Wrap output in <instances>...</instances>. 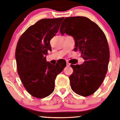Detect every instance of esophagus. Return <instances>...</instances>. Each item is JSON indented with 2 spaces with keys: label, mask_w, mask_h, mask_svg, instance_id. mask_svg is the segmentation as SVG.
<instances>
[{
  "label": "esophagus",
  "mask_w": 120,
  "mask_h": 120,
  "mask_svg": "<svg viewBox=\"0 0 120 120\" xmlns=\"http://www.w3.org/2000/svg\"><path fill=\"white\" fill-rule=\"evenodd\" d=\"M66 65H67V66L69 67L70 66V64L69 62H66Z\"/></svg>",
  "instance_id": "1"
}]
</instances>
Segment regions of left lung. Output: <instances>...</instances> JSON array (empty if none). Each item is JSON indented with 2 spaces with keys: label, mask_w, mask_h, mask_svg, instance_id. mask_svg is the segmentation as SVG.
I'll return each instance as SVG.
<instances>
[{
  "label": "left lung",
  "mask_w": 120,
  "mask_h": 120,
  "mask_svg": "<svg viewBox=\"0 0 120 120\" xmlns=\"http://www.w3.org/2000/svg\"><path fill=\"white\" fill-rule=\"evenodd\" d=\"M73 37L74 51H79L84 60L83 64L73 65L70 76L71 87L83 96L92 95L100 87L105 77L109 61V49L103 30L95 22L83 16L66 17L60 28Z\"/></svg>",
  "instance_id": "1"
}]
</instances>
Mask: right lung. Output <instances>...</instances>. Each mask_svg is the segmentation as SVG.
<instances>
[{
    "instance_id": "1",
    "label": "right lung",
    "mask_w": 120,
    "mask_h": 120,
    "mask_svg": "<svg viewBox=\"0 0 120 120\" xmlns=\"http://www.w3.org/2000/svg\"><path fill=\"white\" fill-rule=\"evenodd\" d=\"M64 19L39 20L25 30L17 42V72L25 89L35 98L42 99L53 92L55 79L66 66L64 60L53 65L46 59L48 51L52 50L50 41L58 32Z\"/></svg>"
}]
</instances>
